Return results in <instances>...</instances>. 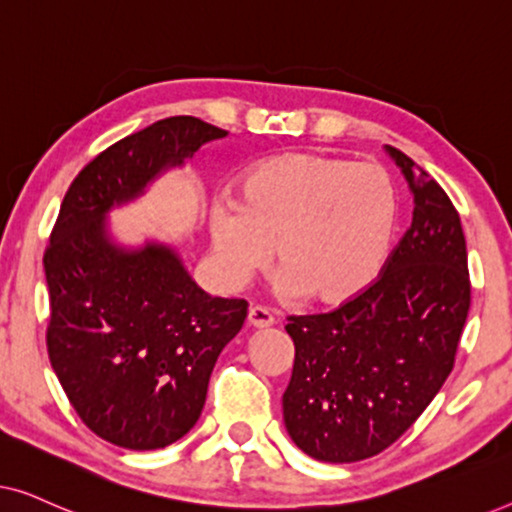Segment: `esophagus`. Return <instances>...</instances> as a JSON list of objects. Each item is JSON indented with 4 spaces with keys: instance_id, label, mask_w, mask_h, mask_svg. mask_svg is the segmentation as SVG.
<instances>
[{
    "instance_id": "obj_1",
    "label": "esophagus",
    "mask_w": 512,
    "mask_h": 512,
    "mask_svg": "<svg viewBox=\"0 0 512 512\" xmlns=\"http://www.w3.org/2000/svg\"><path fill=\"white\" fill-rule=\"evenodd\" d=\"M247 319H249V326H254V328H270L272 324H275L272 312L268 310V307H261V305L249 307Z\"/></svg>"
}]
</instances>
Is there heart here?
I'll return each instance as SVG.
<instances>
[{"mask_svg":"<svg viewBox=\"0 0 512 512\" xmlns=\"http://www.w3.org/2000/svg\"><path fill=\"white\" fill-rule=\"evenodd\" d=\"M396 221V186L382 165L293 151L247 167L235 202L209 207L207 228L230 289L261 272L275 244L279 291L335 307L380 277Z\"/></svg>","mask_w":512,"mask_h":512,"instance_id":"heart-1","label":"heart"}]
</instances>
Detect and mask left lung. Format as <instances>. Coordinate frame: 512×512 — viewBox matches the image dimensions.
Segmentation results:
<instances>
[{
  "label": "left lung",
  "instance_id": "obj_1",
  "mask_svg": "<svg viewBox=\"0 0 512 512\" xmlns=\"http://www.w3.org/2000/svg\"><path fill=\"white\" fill-rule=\"evenodd\" d=\"M384 149L415 202L408 233L361 296L286 324L296 345L286 431L328 464L375 457L417 422L452 373L471 307L457 209L405 153Z\"/></svg>",
  "mask_w": 512,
  "mask_h": 512
}]
</instances>
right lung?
Returning <instances> with one entry per match:
<instances>
[{
	"label": "right lung",
	"instance_id": "obj_1",
	"mask_svg": "<svg viewBox=\"0 0 512 512\" xmlns=\"http://www.w3.org/2000/svg\"><path fill=\"white\" fill-rule=\"evenodd\" d=\"M226 135L172 116L109 146L72 181L44 254L48 359L83 424L125 450H160L193 429L247 300L202 291L170 244H118L107 216Z\"/></svg>",
	"mask_w": 512,
	"mask_h": 512
}]
</instances>
